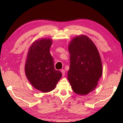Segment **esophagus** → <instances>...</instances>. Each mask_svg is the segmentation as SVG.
I'll use <instances>...</instances> for the list:
<instances>
[{
    "mask_svg": "<svg viewBox=\"0 0 123 123\" xmlns=\"http://www.w3.org/2000/svg\"><path fill=\"white\" fill-rule=\"evenodd\" d=\"M61 72L62 73V76H63L64 75V74H65V70H64V69H62V70H61Z\"/></svg>",
    "mask_w": 123,
    "mask_h": 123,
    "instance_id": "34e87169",
    "label": "esophagus"
}]
</instances>
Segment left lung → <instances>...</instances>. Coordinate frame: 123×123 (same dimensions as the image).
Returning a JSON list of instances; mask_svg holds the SVG:
<instances>
[{
    "instance_id": "obj_1",
    "label": "left lung",
    "mask_w": 123,
    "mask_h": 123,
    "mask_svg": "<svg viewBox=\"0 0 123 123\" xmlns=\"http://www.w3.org/2000/svg\"><path fill=\"white\" fill-rule=\"evenodd\" d=\"M68 50L70 67L68 79L75 93L86 95L93 91L103 72L100 56L93 41L85 35L73 38Z\"/></svg>"
}]
</instances>
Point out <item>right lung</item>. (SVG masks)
Here are the masks:
<instances>
[{
    "label": "right lung",
    "instance_id": "1",
    "mask_svg": "<svg viewBox=\"0 0 123 123\" xmlns=\"http://www.w3.org/2000/svg\"><path fill=\"white\" fill-rule=\"evenodd\" d=\"M52 40L42 38L35 41L27 54L25 73L32 86L42 92L54 89L62 76L61 72L54 68L50 53Z\"/></svg>",
    "mask_w": 123,
    "mask_h": 123
}]
</instances>
